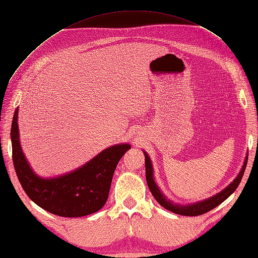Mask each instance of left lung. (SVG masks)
I'll use <instances>...</instances> for the list:
<instances>
[{
  "mask_svg": "<svg viewBox=\"0 0 258 258\" xmlns=\"http://www.w3.org/2000/svg\"><path fill=\"white\" fill-rule=\"evenodd\" d=\"M145 154V172H146V182L147 185H149V188L151 190L152 195L155 197V200L160 203V204L164 207L166 208V210L171 211L175 214H178V215H184V216H199L202 215V214H205L207 212H210L213 208H215L216 206H218L225 201L226 199H228L229 196H231L235 189L238 187V185L240 183V180H242V177L244 175L245 172V168L246 165H247V158L248 155L246 156V160L244 162V165L242 167V171L239 172V174L237 175V177L233 180V183L229 184L225 189H223L220 193L216 194L215 196L211 197V199L205 200L203 202H199L196 203V204L193 205H187V206H183V205H177V204H174L171 201L166 200V197L164 196L161 190L158 189L157 185L154 182V177H153V167H152V163L149 155Z\"/></svg>",
  "mask_w": 258,
  "mask_h": 258,
  "instance_id": "left-lung-1",
  "label": "left lung"
}]
</instances>
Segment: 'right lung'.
Wrapping results in <instances>:
<instances>
[{
	"label": "right lung",
	"instance_id": "obj_1",
	"mask_svg": "<svg viewBox=\"0 0 258 258\" xmlns=\"http://www.w3.org/2000/svg\"><path fill=\"white\" fill-rule=\"evenodd\" d=\"M18 112L16 108L11 127L12 160L27 196L43 210L57 216L81 217L100 211L107 201L115 168L131 145L108 147L85 165L63 176L50 179L38 177L21 149Z\"/></svg>",
	"mask_w": 258,
	"mask_h": 258
}]
</instances>
